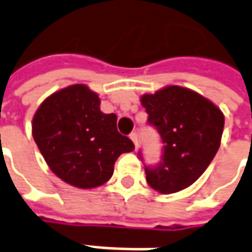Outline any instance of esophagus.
Here are the masks:
<instances>
[{
  "mask_svg": "<svg viewBox=\"0 0 252 252\" xmlns=\"http://www.w3.org/2000/svg\"><path fill=\"white\" fill-rule=\"evenodd\" d=\"M129 138L132 139V142H134L135 146H138V132H131V134H129Z\"/></svg>",
  "mask_w": 252,
  "mask_h": 252,
  "instance_id": "1",
  "label": "esophagus"
}]
</instances>
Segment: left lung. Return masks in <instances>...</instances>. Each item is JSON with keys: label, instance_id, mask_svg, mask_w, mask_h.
<instances>
[{"label": "left lung", "instance_id": "left-lung-1", "mask_svg": "<svg viewBox=\"0 0 252 252\" xmlns=\"http://www.w3.org/2000/svg\"><path fill=\"white\" fill-rule=\"evenodd\" d=\"M142 106L163 143L160 161L145 164L146 181L161 194H173L195 183L220 146L224 117L212 101L195 92L167 86L143 94ZM139 159L143 160L142 153Z\"/></svg>", "mask_w": 252, "mask_h": 252}]
</instances>
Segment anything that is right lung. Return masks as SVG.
Instances as JSON below:
<instances>
[{"mask_svg":"<svg viewBox=\"0 0 252 252\" xmlns=\"http://www.w3.org/2000/svg\"><path fill=\"white\" fill-rule=\"evenodd\" d=\"M32 128L48 167L78 188L109 181L118 156L135 148L117 131V116L101 113L99 96L85 85L68 86L47 97Z\"/></svg>","mask_w":252,"mask_h":252,"instance_id":"add662e5","label":"right lung"}]
</instances>
